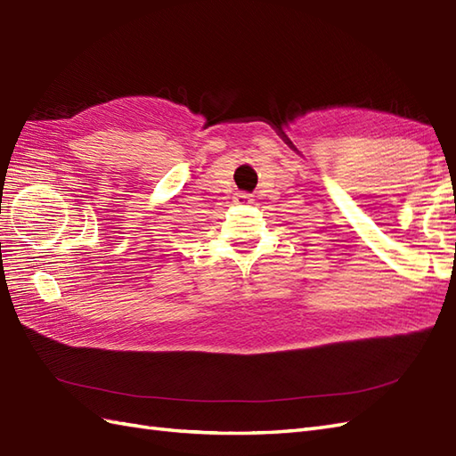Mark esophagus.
Instances as JSON below:
<instances>
[{
    "mask_svg": "<svg viewBox=\"0 0 456 456\" xmlns=\"http://www.w3.org/2000/svg\"><path fill=\"white\" fill-rule=\"evenodd\" d=\"M235 202L237 204H252V194H248V192H237L235 194Z\"/></svg>",
    "mask_w": 456,
    "mask_h": 456,
    "instance_id": "34e87169",
    "label": "esophagus"
}]
</instances>
